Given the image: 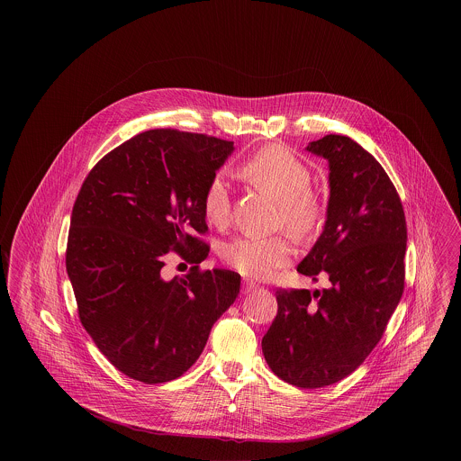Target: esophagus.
<instances>
[{"instance_id":"esophagus-1","label":"esophagus","mask_w":461,"mask_h":461,"mask_svg":"<svg viewBox=\"0 0 461 461\" xmlns=\"http://www.w3.org/2000/svg\"><path fill=\"white\" fill-rule=\"evenodd\" d=\"M256 288H258V285H256L254 282H250V280H245V282H243V292L249 294V292H252V290H256Z\"/></svg>"}]
</instances>
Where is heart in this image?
<instances>
[{
  "mask_svg": "<svg viewBox=\"0 0 461 461\" xmlns=\"http://www.w3.org/2000/svg\"><path fill=\"white\" fill-rule=\"evenodd\" d=\"M239 175L254 188L278 202V224L288 231L306 235L321 216L318 197L309 190L311 173L306 166L285 149L269 145L249 157ZM203 216L212 226H224L230 221V190L222 176H214L203 195ZM292 245L284 235L256 239L239 237L224 243L221 256L247 278L266 280L292 259Z\"/></svg>",
  "mask_w": 461,
  "mask_h": 461,
  "instance_id": "obj_1",
  "label": "heart"
}]
</instances>
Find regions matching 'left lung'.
Returning <instances> with one entry per match:
<instances>
[{
    "label": "left lung",
    "mask_w": 461,
    "mask_h": 461,
    "mask_svg": "<svg viewBox=\"0 0 461 461\" xmlns=\"http://www.w3.org/2000/svg\"><path fill=\"white\" fill-rule=\"evenodd\" d=\"M307 152L329 160L330 197L320 239L297 266L330 288L278 290L263 337L271 372L303 389L351 375L373 351L404 290L406 220L384 167L349 136L327 134Z\"/></svg>",
    "instance_id": "8db88e82"
}]
</instances>
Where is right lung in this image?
I'll return each instance as SVG.
<instances>
[{"instance_id": "right-lung-1", "label": "right lung", "mask_w": 461, "mask_h": 461, "mask_svg": "<svg viewBox=\"0 0 461 461\" xmlns=\"http://www.w3.org/2000/svg\"><path fill=\"white\" fill-rule=\"evenodd\" d=\"M233 141L176 130L140 132L105 155L76 198L66 266L79 320L119 372L162 384L186 372L240 294V275L164 280L169 250L207 258L203 195Z\"/></svg>"}]
</instances>
